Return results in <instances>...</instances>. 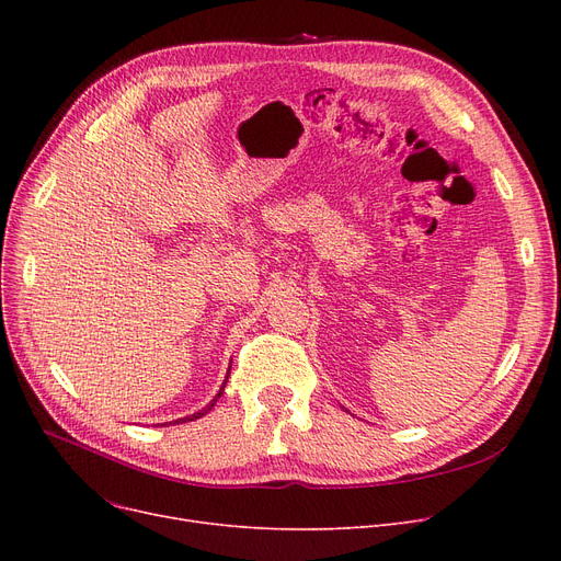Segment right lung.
<instances>
[{
    "label": "right lung",
    "mask_w": 561,
    "mask_h": 561,
    "mask_svg": "<svg viewBox=\"0 0 561 561\" xmlns=\"http://www.w3.org/2000/svg\"><path fill=\"white\" fill-rule=\"evenodd\" d=\"M229 370H231V366H229ZM227 377H229V373H227ZM225 385H227V379H225V381H222V387H220V391H218V396H216V398H214V400H211V402H209V404H206V407H204V409H199V411H197V414H193V416H186V419H176V421H172V423H188V421H195V419H202V416H206V414H209V411H211V409H214V404H216V402H218V398H220V396H222V391H225Z\"/></svg>",
    "instance_id": "add662e5"
}]
</instances>
